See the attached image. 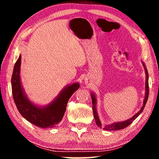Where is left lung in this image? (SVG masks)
<instances>
[{"instance_id":"left-lung-1","label":"left lung","mask_w":159,"mask_h":159,"mask_svg":"<svg viewBox=\"0 0 159 159\" xmlns=\"http://www.w3.org/2000/svg\"><path fill=\"white\" fill-rule=\"evenodd\" d=\"M143 66L144 67L145 69V74H146V93H145V98L143 102V106L142 107L141 109L139 110V111H138L135 115H134L133 117L130 119H128L127 120H125V121L123 122H118V123H112V124L110 125H102V123L99 120V118H98V113H97L96 111V107H95V104H96V99H95V95L92 94L91 95V98H92V102H93V114H94V117H95V123L98 126H99V128H103L104 130H120V129H123L130 124V123H133V120L135 119V118L141 114L142 111L144 110V108L145 105H146V103L147 102L148 99V97H149V80H148V78H149V76H148V72L147 70L145 67V65L144 63H142Z\"/></svg>"}]
</instances>
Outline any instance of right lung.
I'll return each instance as SVG.
<instances>
[{
  "label": "right lung",
  "instance_id": "add662e5",
  "mask_svg": "<svg viewBox=\"0 0 159 159\" xmlns=\"http://www.w3.org/2000/svg\"><path fill=\"white\" fill-rule=\"evenodd\" d=\"M21 55L15 64L11 79L12 92L16 107L21 116L37 127H57L66 111L69 98L79 88V83L66 86L52 103L47 107H39L29 100L21 88L20 71Z\"/></svg>",
  "mask_w": 159,
  "mask_h": 159
}]
</instances>
